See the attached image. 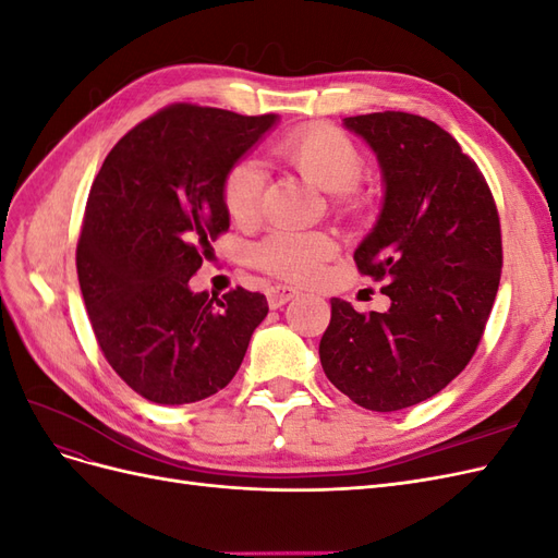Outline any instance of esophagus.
Masks as SVG:
<instances>
[{
	"label": "esophagus",
	"instance_id": "esophagus-1",
	"mask_svg": "<svg viewBox=\"0 0 558 558\" xmlns=\"http://www.w3.org/2000/svg\"><path fill=\"white\" fill-rule=\"evenodd\" d=\"M298 295H300V291L293 289V286L277 283V286H272V289L267 291V302H269V307H272V310H279V307L286 305V302L298 298Z\"/></svg>",
	"mask_w": 558,
	"mask_h": 558
}]
</instances>
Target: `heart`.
Listing matches in <instances>:
<instances>
[{
	"mask_svg": "<svg viewBox=\"0 0 558 558\" xmlns=\"http://www.w3.org/2000/svg\"><path fill=\"white\" fill-rule=\"evenodd\" d=\"M277 156L310 183L332 193L340 207H353L359 202V181L365 174V158L340 128L328 123L298 128L277 144ZM263 172L253 158L238 160L226 172L221 195L232 221H256ZM332 248L326 234L275 230L253 248V263L275 277L305 281L316 275L318 265L330 256Z\"/></svg>",
	"mask_w": 558,
	"mask_h": 558,
	"instance_id": "heart-1",
	"label": "heart"
}]
</instances>
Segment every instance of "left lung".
Listing matches in <instances>:
<instances>
[{"mask_svg":"<svg viewBox=\"0 0 558 558\" xmlns=\"http://www.w3.org/2000/svg\"><path fill=\"white\" fill-rule=\"evenodd\" d=\"M344 125L384 172L381 216L353 260L386 281L391 307L367 314L332 298L318 356L361 408L398 412L440 393L475 356L500 283V218L477 162L428 118L377 111Z\"/></svg>","mask_w":558,"mask_h":558,"instance_id":"obj_1","label":"left lung"}]
</instances>
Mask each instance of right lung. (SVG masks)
<instances>
[{"instance_id":"1","label":"right lung","mask_w":558,"mask_h":558,"mask_svg":"<svg viewBox=\"0 0 558 558\" xmlns=\"http://www.w3.org/2000/svg\"><path fill=\"white\" fill-rule=\"evenodd\" d=\"M275 121L170 105L134 125L93 181L76 246L83 302L107 363L150 402L221 391L267 316L263 293L209 298L189 281L230 228L226 172Z\"/></svg>"}]
</instances>
